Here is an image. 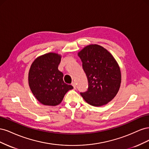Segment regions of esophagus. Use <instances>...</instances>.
Here are the masks:
<instances>
[{
    "label": "esophagus",
    "instance_id": "obj_1",
    "mask_svg": "<svg viewBox=\"0 0 149 149\" xmlns=\"http://www.w3.org/2000/svg\"><path fill=\"white\" fill-rule=\"evenodd\" d=\"M72 86H73V88H74V89L76 88V83H75L74 82H73V83H72Z\"/></svg>",
    "mask_w": 149,
    "mask_h": 149
}]
</instances>
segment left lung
<instances>
[{
    "label": "left lung",
    "mask_w": 149,
    "mask_h": 149,
    "mask_svg": "<svg viewBox=\"0 0 149 149\" xmlns=\"http://www.w3.org/2000/svg\"><path fill=\"white\" fill-rule=\"evenodd\" d=\"M78 55L88 81V90L81 95L91 106L106 104L116 96L120 86L118 63L106 49L96 44L85 47Z\"/></svg>",
    "instance_id": "obj_1"
}]
</instances>
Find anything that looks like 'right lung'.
<instances>
[{"mask_svg": "<svg viewBox=\"0 0 149 149\" xmlns=\"http://www.w3.org/2000/svg\"><path fill=\"white\" fill-rule=\"evenodd\" d=\"M61 58L57 53H48L36 58L30 66L29 86L35 97L43 105H58L65 94L73 88L65 83L63 74L58 69Z\"/></svg>", "mask_w": 149, "mask_h": 149, "instance_id": "1", "label": "right lung"}]
</instances>
